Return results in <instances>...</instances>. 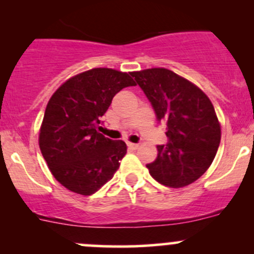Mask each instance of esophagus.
<instances>
[{"mask_svg":"<svg viewBox=\"0 0 254 254\" xmlns=\"http://www.w3.org/2000/svg\"><path fill=\"white\" fill-rule=\"evenodd\" d=\"M127 147H129V148H132V150H136V148H139V143L127 142Z\"/></svg>","mask_w":254,"mask_h":254,"instance_id":"obj_1","label":"esophagus"}]
</instances>
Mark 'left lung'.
I'll return each instance as SVG.
<instances>
[{
    "instance_id": "left-lung-1",
    "label": "left lung",
    "mask_w": 254,
    "mask_h": 254,
    "mask_svg": "<svg viewBox=\"0 0 254 254\" xmlns=\"http://www.w3.org/2000/svg\"><path fill=\"white\" fill-rule=\"evenodd\" d=\"M131 73L167 125V145L146 165L150 175L170 188H183L206 172L221 140V125L209 97L193 82L163 67Z\"/></svg>"
}]
</instances>
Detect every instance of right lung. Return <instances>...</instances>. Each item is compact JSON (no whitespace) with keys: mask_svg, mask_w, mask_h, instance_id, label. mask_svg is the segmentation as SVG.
Returning <instances> with one entry per match:
<instances>
[{"mask_svg":"<svg viewBox=\"0 0 254 254\" xmlns=\"http://www.w3.org/2000/svg\"><path fill=\"white\" fill-rule=\"evenodd\" d=\"M135 84L127 72L97 67L68 78L49 99L39 147L51 175L66 189L91 195L117 172L127 143L113 141L97 127L113 97Z\"/></svg>","mask_w":254,"mask_h":254,"instance_id":"1","label":"right lung"}]
</instances>
